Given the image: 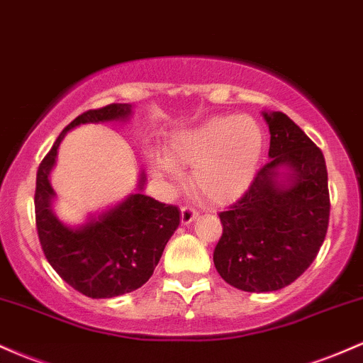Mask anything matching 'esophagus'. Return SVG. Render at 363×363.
I'll return each instance as SVG.
<instances>
[{
  "mask_svg": "<svg viewBox=\"0 0 363 363\" xmlns=\"http://www.w3.org/2000/svg\"><path fill=\"white\" fill-rule=\"evenodd\" d=\"M199 213L192 207H182V225H190L195 218H197Z\"/></svg>",
  "mask_w": 363,
  "mask_h": 363,
  "instance_id": "obj_1",
  "label": "esophagus"
}]
</instances>
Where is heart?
Instances as JSON below:
<instances>
[{
	"instance_id": "obj_1",
	"label": "heart",
	"mask_w": 363,
	"mask_h": 363,
	"mask_svg": "<svg viewBox=\"0 0 363 363\" xmlns=\"http://www.w3.org/2000/svg\"><path fill=\"white\" fill-rule=\"evenodd\" d=\"M264 150V132L252 116L216 115L174 132L168 154L154 150V177L178 180L180 166L192 168V186L213 203L233 202L254 182Z\"/></svg>"
}]
</instances>
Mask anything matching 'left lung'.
<instances>
[{"instance_id": "8db88e82", "label": "left lung", "mask_w": 363, "mask_h": 363, "mask_svg": "<svg viewBox=\"0 0 363 363\" xmlns=\"http://www.w3.org/2000/svg\"><path fill=\"white\" fill-rule=\"evenodd\" d=\"M269 162L248 190L219 214L214 248L219 276L242 291L288 286L319 254L329 223L328 169L320 149L284 113L262 111Z\"/></svg>"}]
</instances>
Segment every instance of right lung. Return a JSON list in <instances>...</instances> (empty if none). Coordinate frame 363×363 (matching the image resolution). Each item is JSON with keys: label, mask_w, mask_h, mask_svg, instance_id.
<instances>
[{"label": "right lung", "mask_w": 363, "mask_h": 363, "mask_svg": "<svg viewBox=\"0 0 363 363\" xmlns=\"http://www.w3.org/2000/svg\"><path fill=\"white\" fill-rule=\"evenodd\" d=\"M132 115V104H109L84 113L60 133L38 169L35 225L44 255L72 288L91 298H113L147 283L180 225L178 207L144 194V171L138 174L135 192L103 211L89 213L79 225H68L55 213L56 192L50 177L65 135L82 125L128 123Z\"/></svg>", "instance_id": "obj_1"}]
</instances>
